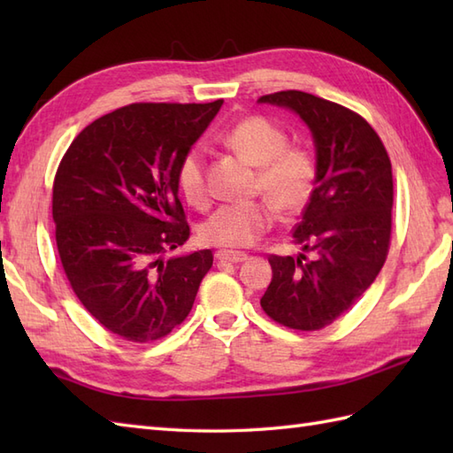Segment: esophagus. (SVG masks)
<instances>
[{"mask_svg":"<svg viewBox=\"0 0 453 453\" xmlns=\"http://www.w3.org/2000/svg\"><path fill=\"white\" fill-rule=\"evenodd\" d=\"M216 258L221 263H243V261H247V253L226 251V249H221V251L216 253Z\"/></svg>","mask_w":453,"mask_h":453,"instance_id":"obj_1","label":"esophagus"}]
</instances>
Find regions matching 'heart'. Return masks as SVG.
Segmentation results:
<instances>
[{
	"instance_id": "obj_1",
	"label": "heart",
	"mask_w": 453,
	"mask_h": 453,
	"mask_svg": "<svg viewBox=\"0 0 453 453\" xmlns=\"http://www.w3.org/2000/svg\"><path fill=\"white\" fill-rule=\"evenodd\" d=\"M224 143L249 163L257 165L251 202L224 204L200 229L210 245L242 249L257 243L274 226L276 210L296 216L315 195L319 165L315 153L305 146L288 143V134L265 117H247L226 130ZM177 185L188 204H210L206 159L202 148H190L177 165Z\"/></svg>"
}]
</instances>
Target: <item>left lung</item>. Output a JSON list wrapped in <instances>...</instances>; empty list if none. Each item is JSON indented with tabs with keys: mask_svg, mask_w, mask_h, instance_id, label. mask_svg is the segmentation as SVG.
<instances>
[{
	"mask_svg": "<svg viewBox=\"0 0 453 453\" xmlns=\"http://www.w3.org/2000/svg\"><path fill=\"white\" fill-rule=\"evenodd\" d=\"M258 101L300 114L313 132L319 165L315 195L292 234L311 257H268L273 280L261 307L288 329L319 331L360 300L386 263L391 161L368 120L339 103L296 89Z\"/></svg>",
	"mask_w": 453,
	"mask_h": 453,
	"instance_id": "left-lung-1",
	"label": "left lung"
}]
</instances>
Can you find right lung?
Here are the masks:
<instances>
[{"label": "right lung", "instance_id": "add662e5", "mask_svg": "<svg viewBox=\"0 0 453 453\" xmlns=\"http://www.w3.org/2000/svg\"><path fill=\"white\" fill-rule=\"evenodd\" d=\"M214 103H132L85 127L52 187L56 247L73 294L95 321L130 342H153L187 319L214 255L185 245L190 226L177 165Z\"/></svg>", "mask_w": 453, "mask_h": 453}]
</instances>
